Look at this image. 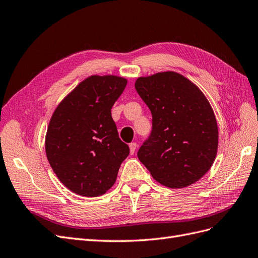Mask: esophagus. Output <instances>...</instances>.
Wrapping results in <instances>:
<instances>
[{
  "mask_svg": "<svg viewBox=\"0 0 258 258\" xmlns=\"http://www.w3.org/2000/svg\"><path fill=\"white\" fill-rule=\"evenodd\" d=\"M137 147H138V144H137L136 142H132V143H130V144H129L130 154H131V155H134V154H135V152H136V150H137Z\"/></svg>",
  "mask_w": 258,
  "mask_h": 258,
  "instance_id": "esophagus-1",
  "label": "esophagus"
}]
</instances>
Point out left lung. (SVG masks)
Masks as SVG:
<instances>
[{
  "mask_svg": "<svg viewBox=\"0 0 258 258\" xmlns=\"http://www.w3.org/2000/svg\"><path fill=\"white\" fill-rule=\"evenodd\" d=\"M135 87L153 117L139 160L156 181L171 188L197 182L212 167L217 152V122L209 101L175 72L139 77Z\"/></svg>",
  "mask_w": 258,
  "mask_h": 258,
  "instance_id": "8db88e82",
  "label": "left lung"
}]
</instances>
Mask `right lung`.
I'll return each mask as SVG.
<instances>
[{
    "instance_id": "right-lung-1",
    "label": "right lung",
    "mask_w": 258,
    "mask_h": 258,
    "mask_svg": "<svg viewBox=\"0 0 258 258\" xmlns=\"http://www.w3.org/2000/svg\"><path fill=\"white\" fill-rule=\"evenodd\" d=\"M127 80L92 75L62 100L53 112L45 150L53 172L70 190L86 197L114 185L129 146L118 137L111 110Z\"/></svg>"
}]
</instances>
